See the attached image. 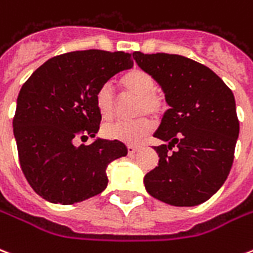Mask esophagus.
Segmentation results:
<instances>
[{
    "label": "esophagus",
    "mask_w": 253,
    "mask_h": 253,
    "mask_svg": "<svg viewBox=\"0 0 253 253\" xmlns=\"http://www.w3.org/2000/svg\"><path fill=\"white\" fill-rule=\"evenodd\" d=\"M139 148L140 146H138V144H128V146H127V151H128V154H135Z\"/></svg>",
    "instance_id": "obj_1"
}]
</instances>
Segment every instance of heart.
Masks as SVG:
<instances>
[{"mask_svg":"<svg viewBox=\"0 0 253 253\" xmlns=\"http://www.w3.org/2000/svg\"><path fill=\"white\" fill-rule=\"evenodd\" d=\"M122 91L127 95L136 96L134 114L142 117L126 122L107 123L102 128L105 138L126 144H138L147 136L154 128V122L144 114L152 117H161L167 109L165 95L157 90V81L147 70L135 67L127 71L119 81ZM94 103L98 113L103 119H111L117 109V96L110 84H102L94 95Z\"/></svg>","mask_w":253,"mask_h":253,"instance_id":"b5f03b06","label":"heart"}]
</instances>
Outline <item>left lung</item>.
<instances>
[{
	"mask_svg": "<svg viewBox=\"0 0 253 253\" xmlns=\"http://www.w3.org/2000/svg\"><path fill=\"white\" fill-rule=\"evenodd\" d=\"M132 57L158 81L171 106L154 134L169 144L154 147L159 163L146 173L144 187L171 206L204 203L223 186L234 163L239 136L234 94L211 69L190 58L140 51Z\"/></svg>",
	"mask_w": 253,
	"mask_h": 253,
	"instance_id": "obj_1",
	"label": "left lung"
}]
</instances>
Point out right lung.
I'll return each mask as SVG.
<instances>
[{
    "label": "right lung",
    "instance_id": "add662e5",
    "mask_svg": "<svg viewBox=\"0 0 253 253\" xmlns=\"http://www.w3.org/2000/svg\"><path fill=\"white\" fill-rule=\"evenodd\" d=\"M131 54L80 50L50 58L22 84L13 118L21 169L32 188L51 203L74 204L107 187L106 169L126 157L122 142L94 138L102 117L94 95L114 75L131 69Z\"/></svg>",
    "mask_w": 253,
    "mask_h": 253
}]
</instances>
